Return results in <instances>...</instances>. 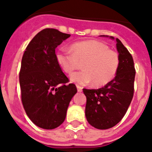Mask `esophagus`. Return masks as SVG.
Returning a JSON list of instances; mask_svg holds the SVG:
<instances>
[{
	"label": "esophagus",
	"instance_id": "obj_1",
	"mask_svg": "<svg viewBox=\"0 0 152 152\" xmlns=\"http://www.w3.org/2000/svg\"><path fill=\"white\" fill-rule=\"evenodd\" d=\"M77 90L78 92H81V91H82V88H81L80 86L77 85Z\"/></svg>",
	"mask_w": 152,
	"mask_h": 152
}]
</instances>
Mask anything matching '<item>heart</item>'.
<instances>
[{"mask_svg": "<svg viewBox=\"0 0 152 152\" xmlns=\"http://www.w3.org/2000/svg\"><path fill=\"white\" fill-rule=\"evenodd\" d=\"M56 61L66 74H71L82 63V71L71 75L72 82L85 85L92 82L94 87L109 83L119 69V54L97 40L76 42L71 49L62 47L56 52Z\"/></svg>", "mask_w": 152, "mask_h": 152, "instance_id": "obj_1", "label": "heart"}]
</instances>
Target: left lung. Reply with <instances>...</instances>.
<instances>
[{
  "instance_id": "left-lung-1",
  "label": "left lung",
  "mask_w": 152,
  "mask_h": 152,
  "mask_svg": "<svg viewBox=\"0 0 152 152\" xmlns=\"http://www.w3.org/2000/svg\"><path fill=\"white\" fill-rule=\"evenodd\" d=\"M111 39H114L110 36ZM116 49L120 64L116 76L104 87L83 91L87 97L85 115L88 123L98 129H107L121 121L134 94L135 69L132 56L119 39Z\"/></svg>"
}]
</instances>
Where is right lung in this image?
<instances>
[{"mask_svg": "<svg viewBox=\"0 0 152 152\" xmlns=\"http://www.w3.org/2000/svg\"><path fill=\"white\" fill-rule=\"evenodd\" d=\"M71 35L46 28L38 33L24 52L20 71L21 100L36 126L53 129L64 121L69 103L77 93L56 61V48Z\"/></svg>", "mask_w": 152, "mask_h": 152, "instance_id": "obj_1", "label": "right lung"}]
</instances>
